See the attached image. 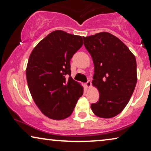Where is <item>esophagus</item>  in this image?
Returning a JSON list of instances; mask_svg holds the SVG:
<instances>
[{
    "label": "esophagus",
    "mask_w": 151,
    "mask_h": 151,
    "mask_svg": "<svg viewBox=\"0 0 151 151\" xmlns=\"http://www.w3.org/2000/svg\"><path fill=\"white\" fill-rule=\"evenodd\" d=\"M85 85H86V87L87 88H90L91 86V82L90 80H88V82H86V83Z\"/></svg>",
    "instance_id": "1"
}]
</instances>
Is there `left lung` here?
Masks as SVG:
<instances>
[{
  "label": "left lung",
  "mask_w": 151,
  "mask_h": 151,
  "mask_svg": "<svg viewBox=\"0 0 151 151\" xmlns=\"http://www.w3.org/2000/svg\"><path fill=\"white\" fill-rule=\"evenodd\" d=\"M83 39L94 65L92 85L100 95L91 108L96 116L111 118L124 110L133 95L137 80L135 57L110 33H98Z\"/></svg>",
  "instance_id": "1"
}]
</instances>
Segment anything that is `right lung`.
I'll return each instance as SVG.
<instances>
[{"instance_id":"right-lung-1","label":"right lung","mask_w":151,"mask_h":151,"mask_svg":"<svg viewBox=\"0 0 151 151\" xmlns=\"http://www.w3.org/2000/svg\"><path fill=\"white\" fill-rule=\"evenodd\" d=\"M82 45L83 37L56 30L31 53L26 69L28 87L37 106L49 118H67L83 94V86L70 76V60Z\"/></svg>"}]
</instances>
